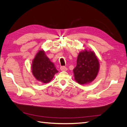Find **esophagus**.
Here are the masks:
<instances>
[{
	"mask_svg": "<svg viewBox=\"0 0 127 127\" xmlns=\"http://www.w3.org/2000/svg\"><path fill=\"white\" fill-rule=\"evenodd\" d=\"M60 70L61 71H66L67 70V68L66 67H65V66H61Z\"/></svg>",
	"mask_w": 127,
	"mask_h": 127,
	"instance_id": "esophagus-1",
	"label": "esophagus"
}]
</instances>
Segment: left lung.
<instances>
[{"mask_svg": "<svg viewBox=\"0 0 127 127\" xmlns=\"http://www.w3.org/2000/svg\"><path fill=\"white\" fill-rule=\"evenodd\" d=\"M99 69V62L95 53L85 50L80 52L74 69L75 79L79 84L89 83L96 78Z\"/></svg>", "mask_w": 127, "mask_h": 127, "instance_id": "obj_1", "label": "left lung"}]
</instances>
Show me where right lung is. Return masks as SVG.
<instances>
[{
  "mask_svg": "<svg viewBox=\"0 0 127 127\" xmlns=\"http://www.w3.org/2000/svg\"><path fill=\"white\" fill-rule=\"evenodd\" d=\"M32 70L35 78L43 83L50 82L56 73L58 72L43 50L37 53L33 61Z\"/></svg>",
  "mask_w": 127,
  "mask_h": 127,
  "instance_id": "add662e5",
  "label": "right lung"
}]
</instances>
